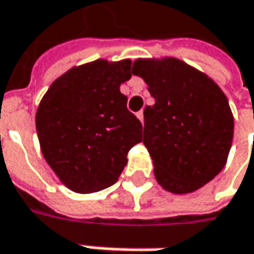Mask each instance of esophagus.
I'll return each mask as SVG.
<instances>
[{
	"instance_id": "1",
	"label": "esophagus",
	"mask_w": 254,
	"mask_h": 254,
	"mask_svg": "<svg viewBox=\"0 0 254 254\" xmlns=\"http://www.w3.org/2000/svg\"><path fill=\"white\" fill-rule=\"evenodd\" d=\"M136 117H137V119L143 124V111H139V112L136 114Z\"/></svg>"
}]
</instances>
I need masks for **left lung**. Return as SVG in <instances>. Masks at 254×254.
I'll use <instances>...</instances> for the list:
<instances>
[{"mask_svg": "<svg viewBox=\"0 0 254 254\" xmlns=\"http://www.w3.org/2000/svg\"><path fill=\"white\" fill-rule=\"evenodd\" d=\"M132 74L154 98L144 108L143 143L166 191L190 194L225 167L233 139L226 95L211 77L176 57L137 59Z\"/></svg>", "mask_w": 254, "mask_h": 254, "instance_id": "8db88e82", "label": "left lung"}]
</instances>
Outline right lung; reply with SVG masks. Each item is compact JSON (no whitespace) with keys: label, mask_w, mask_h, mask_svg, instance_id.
Instances as JSON below:
<instances>
[{"label":"right lung","mask_w":254,"mask_h":254,"mask_svg":"<svg viewBox=\"0 0 254 254\" xmlns=\"http://www.w3.org/2000/svg\"><path fill=\"white\" fill-rule=\"evenodd\" d=\"M129 59H98L67 70L40 100V150L59 180L74 192L110 187L142 142V124L127 108L121 84L132 77Z\"/></svg>","instance_id":"obj_1"}]
</instances>
